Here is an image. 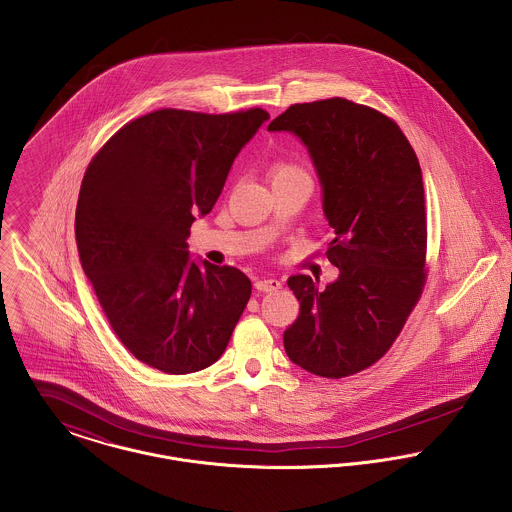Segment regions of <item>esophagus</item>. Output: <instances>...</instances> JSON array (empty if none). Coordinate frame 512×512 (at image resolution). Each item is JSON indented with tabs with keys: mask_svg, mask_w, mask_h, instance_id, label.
I'll return each instance as SVG.
<instances>
[{
	"mask_svg": "<svg viewBox=\"0 0 512 512\" xmlns=\"http://www.w3.org/2000/svg\"><path fill=\"white\" fill-rule=\"evenodd\" d=\"M254 286L258 292H278L282 288V282L276 278H262Z\"/></svg>",
	"mask_w": 512,
	"mask_h": 512,
	"instance_id": "34e87169",
	"label": "esophagus"
}]
</instances>
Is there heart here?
Instances as JSON below:
<instances>
[{"mask_svg": "<svg viewBox=\"0 0 512 512\" xmlns=\"http://www.w3.org/2000/svg\"><path fill=\"white\" fill-rule=\"evenodd\" d=\"M270 179H272V183L282 181V179H303V181L311 183L307 169L299 161H292V159L274 161L270 167Z\"/></svg>", "mask_w": 512, "mask_h": 512, "instance_id": "1", "label": "heart"}]
</instances>
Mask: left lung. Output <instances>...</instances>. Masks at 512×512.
Returning a JSON list of instances; mask_svg holds the SVG:
<instances>
[{
  "instance_id": "1",
  "label": "left lung",
  "mask_w": 512,
  "mask_h": 512,
  "mask_svg": "<svg viewBox=\"0 0 512 512\" xmlns=\"http://www.w3.org/2000/svg\"><path fill=\"white\" fill-rule=\"evenodd\" d=\"M307 146L331 226L325 256L339 278L288 286L299 315L284 333L295 365L345 378L380 361L420 301L428 270V217L414 147L386 114L347 98L293 104L270 122Z\"/></svg>"
}]
</instances>
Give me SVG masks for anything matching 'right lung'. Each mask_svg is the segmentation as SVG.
Wrapping results in <instances>:
<instances>
[{
  "instance_id": "add662e5",
  "label": "right lung",
  "mask_w": 512,
  "mask_h": 512,
  "mask_svg": "<svg viewBox=\"0 0 512 512\" xmlns=\"http://www.w3.org/2000/svg\"><path fill=\"white\" fill-rule=\"evenodd\" d=\"M268 118L262 108H161L122 126L88 163L74 219L80 264L112 331L144 365L189 374L224 353L252 284L232 266L191 262L187 236Z\"/></svg>"
}]
</instances>
